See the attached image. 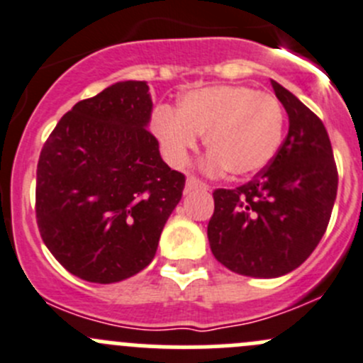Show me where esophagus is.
<instances>
[{"label":"esophagus","instance_id":"esophagus-1","mask_svg":"<svg viewBox=\"0 0 363 363\" xmlns=\"http://www.w3.org/2000/svg\"><path fill=\"white\" fill-rule=\"evenodd\" d=\"M186 189H188V191H193V189H207V184L206 182L199 181L196 177H193V175H189V177L186 179Z\"/></svg>","mask_w":363,"mask_h":363}]
</instances>
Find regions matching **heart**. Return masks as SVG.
Here are the masks:
<instances>
[{
	"mask_svg": "<svg viewBox=\"0 0 363 363\" xmlns=\"http://www.w3.org/2000/svg\"><path fill=\"white\" fill-rule=\"evenodd\" d=\"M150 124L170 163L184 164L200 135H207V170L248 177L279 152L286 111L275 96L255 88L211 86L186 94L181 110L160 106Z\"/></svg>",
	"mask_w": 363,
	"mask_h": 363,
	"instance_id": "heart-1",
	"label": "heart"
}]
</instances>
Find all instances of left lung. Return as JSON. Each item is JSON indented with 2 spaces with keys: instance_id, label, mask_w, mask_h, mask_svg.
Masks as SVG:
<instances>
[{
  "instance_id": "1",
  "label": "left lung",
  "mask_w": 363,
  "mask_h": 363,
  "mask_svg": "<svg viewBox=\"0 0 363 363\" xmlns=\"http://www.w3.org/2000/svg\"><path fill=\"white\" fill-rule=\"evenodd\" d=\"M289 117L277 156L255 179L216 189L207 225L211 252L234 273L277 279L308 259L321 241L337 196L332 143L318 115L271 79Z\"/></svg>"
}]
</instances>
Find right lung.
<instances>
[{
  "instance_id": "1",
  "label": "right lung",
  "mask_w": 363,
  "mask_h": 363,
  "mask_svg": "<svg viewBox=\"0 0 363 363\" xmlns=\"http://www.w3.org/2000/svg\"><path fill=\"white\" fill-rule=\"evenodd\" d=\"M145 81H118L67 111L42 147L35 213L49 252L69 273L115 284L150 264L184 175L149 133Z\"/></svg>"
}]
</instances>
